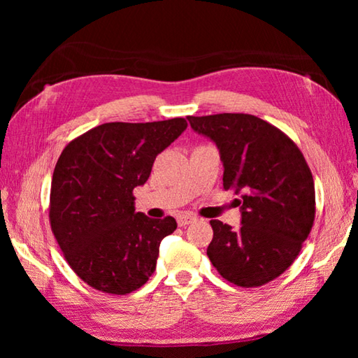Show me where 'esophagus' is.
Returning a JSON list of instances; mask_svg holds the SVG:
<instances>
[{
  "instance_id": "obj_1",
  "label": "esophagus",
  "mask_w": 358,
  "mask_h": 358,
  "mask_svg": "<svg viewBox=\"0 0 358 358\" xmlns=\"http://www.w3.org/2000/svg\"><path fill=\"white\" fill-rule=\"evenodd\" d=\"M196 220H197V217L194 216V215H189V213H183V215H180L177 217L180 227H185V226H187V224H191V222H194Z\"/></svg>"
}]
</instances>
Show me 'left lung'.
Wrapping results in <instances>:
<instances>
[{
  "label": "left lung",
  "instance_id": "obj_1",
  "mask_svg": "<svg viewBox=\"0 0 358 358\" xmlns=\"http://www.w3.org/2000/svg\"><path fill=\"white\" fill-rule=\"evenodd\" d=\"M210 137L224 164L222 187L240 196L241 227L211 220L207 254L224 280L259 287L295 262L316 217L310 167L287 134L248 113L187 117Z\"/></svg>",
  "mask_w": 358,
  "mask_h": 358
}]
</instances>
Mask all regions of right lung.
I'll return each mask as SVG.
<instances>
[{
  "instance_id": "1",
  "label": "right lung",
  "mask_w": 358,
  "mask_h": 358,
  "mask_svg": "<svg viewBox=\"0 0 358 358\" xmlns=\"http://www.w3.org/2000/svg\"><path fill=\"white\" fill-rule=\"evenodd\" d=\"M185 118L104 123L66 145L52 177L48 220L74 273L99 292L126 295L155 273L172 216L136 213L134 191L156 156L186 129Z\"/></svg>"
}]
</instances>
